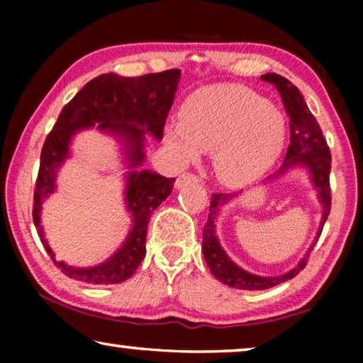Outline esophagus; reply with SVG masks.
Instances as JSON below:
<instances>
[{
	"instance_id": "esophagus-1",
	"label": "esophagus",
	"mask_w": 363,
	"mask_h": 363,
	"mask_svg": "<svg viewBox=\"0 0 363 363\" xmlns=\"http://www.w3.org/2000/svg\"><path fill=\"white\" fill-rule=\"evenodd\" d=\"M187 181H199V176L194 174V173H184V174H181L179 177H177L174 186H176L177 189H181Z\"/></svg>"
}]
</instances>
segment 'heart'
Masks as SVG:
<instances>
[{"label":"heart","mask_w":363,"mask_h":363,"mask_svg":"<svg viewBox=\"0 0 363 363\" xmlns=\"http://www.w3.org/2000/svg\"><path fill=\"white\" fill-rule=\"evenodd\" d=\"M288 134L279 107L256 91L218 84L190 94L181 121L169 123L167 144L181 163H194L200 152H214V169L227 186L259 179L277 162Z\"/></svg>","instance_id":"obj_1"}]
</instances>
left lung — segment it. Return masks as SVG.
I'll return each instance as SVG.
<instances>
[{"mask_svg": "<svg viewBox=\"0 0 363 363\" xmlns=\"http://www.w3.org/2000/svg\"><path fill=\"white\" fill-rule=\"evenodd\" d=\"M262 82L274 84L280 93L281 102H284L285 112L290 116V145H288L285 162L279 169V174L284 173L286 168L293 164H304L309 168L312 174V182L318 190L320 201L323 205V216L320 223V230L317 238L320 237L325 220H327L331 210V189H330V169H331V153L323 133L318 126L315 116L307 108L306 102L301 96L296 86L291 84L286 78L277 75V73H266L261 77ZM232 195L227 194H213L210 203V214H208V223L203 227V242H201V251H203L205 261L210 267L211 274L223 284L229 285L238 290H267L281 281L291 280L306 267L309 259L311 251L314 250L317 240L307 251L306 256L299 261V264L290 272L280 277H259V275L248 274L247 270L235 266L224 250L220 248L216 235H214V214L218 208L230 199Z\"/></svg>", "mask_w": 363, "mask_h": 363, "instance_id": "left-lung-1", "label": "left lung"}]
</instances>
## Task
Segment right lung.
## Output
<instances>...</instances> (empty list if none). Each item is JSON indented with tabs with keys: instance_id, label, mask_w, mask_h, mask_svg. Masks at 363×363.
Returning <instances> with one entry per match:
<instances>
[{
	"instance_id": "add662e5",
	"label": "right lung",
	"mask_w": 363,
	"mask_h": 363,
	"mask_svg": "<svg viewBox=\"0 0 363 363\" xmlns=\"http://www.w3.org/2000/svg\"><path fill=\"white\" fill-rule=\"evenodd\" d=\"M181 72L177 69L123 78L113 73L101 75L84 86L62 108L41 149L38 177L33 192V224L54 266L73 280L84 284H120L131 277L145 256L147 224L150 214L171 194L174 177L150 171H133L128 177L126 201L133 213V229L126 242L107 262L91 269H77L56 261L48 247L40 224L41 201L54 192L56 171L69 152L70 138L82 128L97 123L101 130L113 131L130 145V162L139 167L144 160V128L157 139L163 138L164 121L174 101Z\"/></svg>"
}]
</instances>
